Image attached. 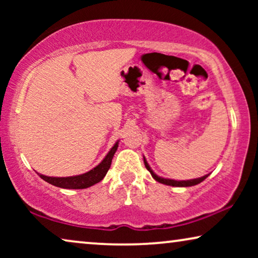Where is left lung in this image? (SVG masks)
<instances>
[{
	"label": "left lung",
	"instance_id": "8db88e82",
	"mask_svg": "<svg viewBox=\"0 0 258 258\" xmlns=\"http://www.w3.org/2000/svg\"><path fill=\"white\" fill-rule=\"evenodd\" d=\"M143 161H144V165H146V168L150 171L151 176H153V177L156 179L157 182H160V183H162V184H165V185H171V186H192V185L199 184V183L204 181V179H206L208 176H209V174H207V175L202 176V177L194 178V179H186V181H176V179L163 178V177H161V176H157L156 174H155V172L153 171V169L150 168V165L148 164V162H147L146 157H144V156H143Z\"/></svg>",
	"mask_w": 258,
	"mask_h": 258
}]
</instances>
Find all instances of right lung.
<instances>
[{"instance_id": "obj_1", "label": "right lung", "mask_w": 258, "mask_h": 258, "mask_svg": "<svg viewBox=\"0 0 258 258\" xmlns=\"http://www.w3.org/2000/svg\"><path fill=\"white\" fill-rule=\"evenodd\" d=\"M118 142L119 141H117V142L114 144V147L109 150L107 156L102 160L100 164L96 165L94 169H91L90 171L86 172V174L69 176V177H50V176H45L42 174H38V175H40V177L42 179H44L45 182L50 183V184L55 186H58V188H63V189L89 188V186L101 182L102 179L104 178V176L107 175L109 168H110L111 165L112 157H114L116 150H117L118 148Z\"/></svg>"}]
</instances>
